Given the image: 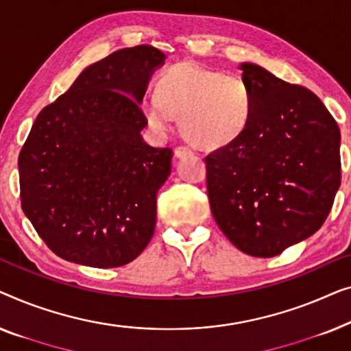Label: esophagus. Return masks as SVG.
<instances>
[{
	"mask_svg": "<svg viewBox=\"0 0 351 351\" xmlns=\"http://www.w3.org/2000/svg\"><path fill=\"white\" fill-rule=\"evenodd\" d=\"M191 149L187 146H178L175 149V157H178V159H181V157H184L187 154H191Z\"/></svg>",
	"mask_w": 351,
	"mask_h": 351,
	"instance_id": "esophagus-1",
	"label": "esophagus"
}]
</instances>
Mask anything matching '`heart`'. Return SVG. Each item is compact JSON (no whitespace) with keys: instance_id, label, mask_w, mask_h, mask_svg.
Returning <instances> with one entry per match:
<instances>
[{"instance_id":"1","label":"heart","mask_w":351,"mask_h":351,"mask_svg":"<svg viewBox=\"0 0 351 351\" xmlns=\"http://www.w3.org/2000/svg\"><path fill=\"white\" fill-rule=\"evenodd\" d=\"M140 110L156 133L164 135L180 116L187 140L216 149L243 135L253 116V93L239 75L182 62L167 68L157 79L156 92L146 90Z\"/></svg>"}]
</instances>
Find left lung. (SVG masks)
Here are the masks:
<instances>
[{
	"label": "left lung",
	"mask_w": 351,
	"mask_h": 351,
	"mask_svg": "<svg viewBox=\"0 0 351 351\" xmlns=\"http://www.w3.org/2000/svg\"><path fill=\"white\" fill-rule=\"evenodd\" d=\"M253 93L243 135L205 157L211 213L243 253L272 258L313 235L340 186V130L312 90L241 63Z\"/></svg>",
	"instance_id": "obj_1"
}]
</instances>
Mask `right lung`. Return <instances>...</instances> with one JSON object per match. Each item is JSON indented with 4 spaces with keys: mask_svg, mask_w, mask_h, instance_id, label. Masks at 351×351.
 I'll list each match as a JSON object with an SVG mask.
<instances>
[{
    "mask_svg": "<svg viewBox=\"0 0 351 351\" xmlns=\"http://www.w3.org/2000/svg\"><path fill=\"white\" fill-rule=\"evenodd\" d=\"M164 62L146 44L112 52L34 121L19 154L22 210L58 258L121 267L152 239L173 151L143 140L140 98Z\"/></svg>",
    "mask_w": 351,
    "mask_h": 351,
    "instance_id": "add662e5",
    "label": "right lung"
}]
</instances>
